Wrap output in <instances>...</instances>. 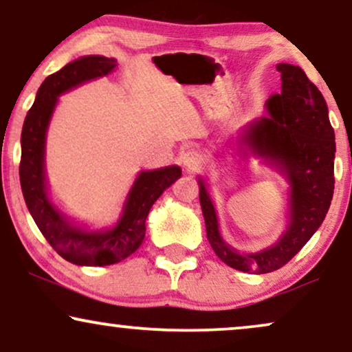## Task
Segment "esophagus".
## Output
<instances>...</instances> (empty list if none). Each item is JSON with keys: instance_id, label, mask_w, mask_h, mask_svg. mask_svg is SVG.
<instances>
[{"instance_id": "1", "label": "esophagus", "mask_w": 352, "mask_h": 352, "mask_svg": "<svg viewBox=\"0 0 352 352\" xmlns=\"http://www.w3.org/2000/svg\"><path fill=\"white\" fill-rule=\"evenodd\" d=\"M180 162L184 164L186 172H195L201 167L203 159L195 149H186L185 153L180 155Z\"/></svg>"}]
</instances>
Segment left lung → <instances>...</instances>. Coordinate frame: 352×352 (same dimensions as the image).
<instances>
[{
	"instance_id": "left-lung-1",
	"label": "left lung",
	"mask_w": 352,
	"mask_h": 352,
	"mask_svg": "<svg viewBox=\"0 0 352 352\" xmlns=\"http://www.w3.org/2000/svg\"><path fill=\"white\" fill-rule=\"evenodd\" d=\"M281 92L265 104V115L239 133V154L260 159L287 184L286 226L271 245L242 252L222 237L208 180L198 175L206 237L221 261L252 274L279 270L309 242L327 216L335 190V131L322 92L296 65H276Z\"/></svg>"
}]
</instances>
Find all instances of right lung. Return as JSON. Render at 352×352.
Returning a JSON list of instances; mask_svg holds the SVG:
<instances>
[{"mask_svg":"<svg viewBox=\"0 0 352 352\" xmlns=\"http://www.w3.org/2000/svg\"><path fill=\"white\" fill-rule=\"evenodd\" d=\"M115 58L86 55L48 76L38 87L21 133V188L35 224L58 255L78 266H109L135 253L146 235V219L157 198L182 177L179 166L138 172L118 219L94 229L69 217L53 201L47 180L45 146L60 96L89 81L113 73Z\"/></svg>","mask_w":352,"mask_h":352,"instance_id":"right-lung-1","label":"right lung"}]
</instances>
